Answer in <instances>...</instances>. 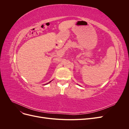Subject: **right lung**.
Segmentation results:
<instances>
[{
	"instance_id": "1",
	"label": "right lung",
	"mask_w": 129,
	"mask_h": 129,
	"mask_svg": "<svg viewBox=\"0 0 129 129\" xmlns=\"http://www.w3.org/2000/svg\"><path fill=\"white\" fill-rule=\"evenodd\" d=\"M50 82H51V81H50V82H48V83H46V84H48V83H50Z\"/></svg>"
}]
</instances>
